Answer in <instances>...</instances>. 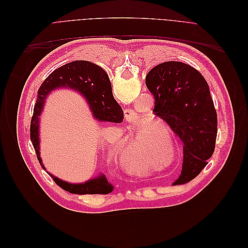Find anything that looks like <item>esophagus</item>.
Wrapping results in <instances>:
<instances>
[{
	"instance_id": "obj_1",
	"label": "esophagus",
	"mask_w": 248,
	"mask_h": 248,
	"mask_svg": "<svg viewBox=\"0 0 248 248\" xmlns=\"http://www.w3.org/2000/svg\"><path fill=\"white\" fill-rule=\"evenodd\" d=\"M124 114H125L126 119H132V118L134 117L133 111L130 110V109H125V110H124Z\"/></svg>"
}]
</instances>
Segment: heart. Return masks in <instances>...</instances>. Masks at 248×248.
<instances>
[{
    "mask_svg": "<svg viewBox=\"0 0 248 248\" xmlns=\"http://www.w3.org/2000/svg\"><path fill=\"white\" fill-rule=\"evenodd\" d=\"M156 128V124L139 118L137 129L131 131L124 141H119L116 145L117 149H120V161L126 170L141 171L146 169V156L152 150L150 147Z\"/></svg>",
    "mask_w": 248,
    "mask_h": 248,
    "instance_id": "1",
    "label": "heart"
}]
</instances>
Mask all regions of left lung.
<instances>
[{
	"label": "left lung",
	"mask_w": 248,
	"mask_h": 248,
	"mask_svg": "<svg viewBox=\"0 0 248 248\" xmlns=\"http://www.w3.org/2000/svg\"><path fill=\"white\" fill-rule=\"evenodd\" d=\"M146 86L154 96L155 115L183 145L182 171L175 183L189 182L215 149L217 114L207 81L193 67L170 61L148 72Z\"/></svg>",
	"instance_id": "1"
}]
</instances>
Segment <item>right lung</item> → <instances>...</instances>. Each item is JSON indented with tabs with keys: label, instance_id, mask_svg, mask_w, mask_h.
Segmentation results:
<instances>
[{
	"label": "right lung",
	"instance_id": "add662e5",
	"mask_svg": "<svg viewBox=\"0 0 248 248\" xmlns=\"http://www.w3.org/2000/svg\"><path fill=\"white\" fill-rule=\"evenodd\" d=\"M58 88H70L84 95L94 118L99 121L121 123L124 119L122 108L112 96L108 73L101 67L89 61H73L59 67L44 79L38 90L30 126L31 141L43 170L46 168L39 152V116L47 94ZM49 176L61 188L74 194H108L114 188L103 174L81 184H70L50 174Z\"/></svg>",
	"mask_w": 248,
	"mask_h": 248
}]
</instances>
